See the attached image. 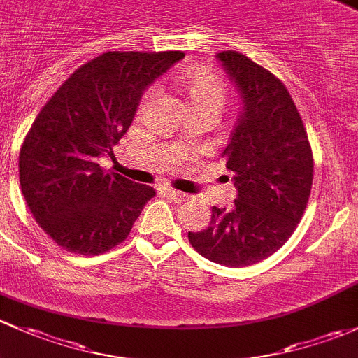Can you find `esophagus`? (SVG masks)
Returning <instances> with one entry per match:
<instances>
[{"label":"esophagus","mask_w":358,"mask_h":358,"mask_svg":"<svg viewBox=\"0 0 358 358\" xmlns=\"http://www.w3.org/2000/svg\"><path fill=\"white\" fill-rule=\"evenodd\" d=\"M164 193L167 194V196L171 198L172 201H176V203H180V201L187 200V194H186V193H180V191H176V189H172V187H165V189H164Z\"/></svg>","instance_id":"1"}]
</instances>
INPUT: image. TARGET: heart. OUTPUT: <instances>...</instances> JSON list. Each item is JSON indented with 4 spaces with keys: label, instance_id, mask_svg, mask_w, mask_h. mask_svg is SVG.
Returning <instances> with one entry per match:
<instances>
[{
    "label": "heart",
    "instance_id": "heart-1",
    "mask_svg": "<svg viewBox=\"0 0 358 358\" xmlns=\"http://www.w3.org/2000/svg\"><path fill=\"white\" fill-rule=\"evenodd\" d=\"M180 84L189 99V106H213L220 110L227 99L226 84L217 73L206 70H187L180 76ZM152 94V90L145 94L146 99Z\"/></svg>",
    "mask_w": 358,
    "mask_h": 358
}]
</instances>
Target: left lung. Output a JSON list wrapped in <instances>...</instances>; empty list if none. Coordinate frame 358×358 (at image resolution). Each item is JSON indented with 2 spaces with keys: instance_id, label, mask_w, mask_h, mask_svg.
Returning a JSON list of instances; mask_svg holds the SVG:
<instances>
[{
  "instance_id": "8db88e82",
  "label": "left lung",
  "mask_w": 358,
  "mask_h": 358,
  "mask_svg": "<svg viewBox=\"0 0 358 358\" xmlns=\"http://www.w3.org/2000/svg\"><path fill=\"white\" fill-rule=\"evenodd\" d=\"M241 96V115L224 150L238 196L212 206L208 227L187 233L200 255L246 267L278 252L307 208L314 158L307 131L285 84L238 51L217 53Z\"/></svg>"
}]
</instances>
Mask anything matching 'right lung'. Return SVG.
<instances>
[{
  "label": "right lung",
  "instance_id": "right-lung-1",
  "mask_svg": "<svg viewBox=\"0 0 358 358\" xmlns=\"http://www.w3.org/2000/svg\"><path fill=\"white\" fill-rule=\"evenodd\" d=\"M182 51H108L79 67L36 117L18 157L20 187L41 229L64 250L99 255L122 243L152 186L98 164L127 132L150 84Z\"/></svg>",
  "mask_w": 358,
  "mask_h": 358
}]
</instances>
